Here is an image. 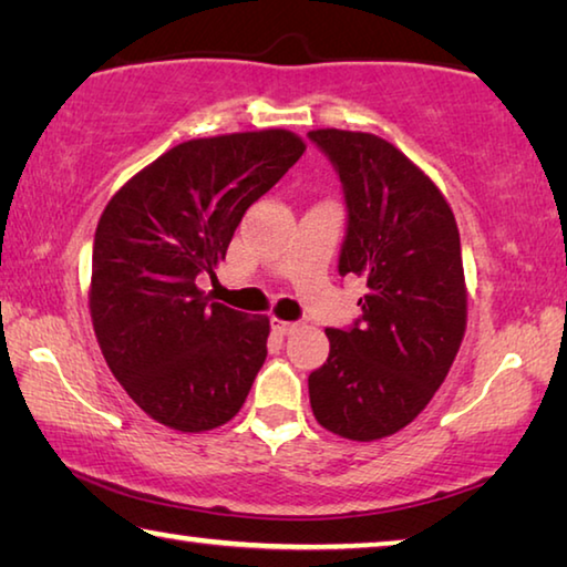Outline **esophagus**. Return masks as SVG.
<instances>
[{"label": "esophagus", "mask_w": 567, "mask_h": 567, "mask_svg": "<svg viewBox=\"0 0 567 567\" xmlns=\"http://www.w3.org/2000/svg\"><path fill=\"white\" fill-rule=\"evenodd\" d=\"M270 328H272V332H277V334H290L297 324L295 322H287V320H277V318H272L270 320Z\"/></svg>", "instance_id": "34e87169"}]
</instances>
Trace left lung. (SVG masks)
Wrapping results in <instances>:
<instances>
[{"mask_svg": "<svg viewBox=\"0 0 567 567\" xmlns=\"http://www.w3.org/2000/svg\"><path fill=\"white\" fill-rule=\"evenodd\" d=\"M338 172L348 227L340 275L368 282L360 318L328 328L310 405L330 433L370 443L415 420L465 334L467 295L453 209L433 179L368 132H307Z\"/></svg>", "mask_w": 567, "mask_h": 567, "instance_id": "left-lung-1", "label": "left lung"}]
</instances>
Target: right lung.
<instances>
[{"label":"right lung","mask_w":567,"mask_h":567,"mask_svg":"<svg viewBox=\"0 0 567 567\" xmlns=\"http://www.w3.org/2000/svg\"><path fill=\"white\" fill-rule=\"evenodd\" d=\"M287 130L172 147L110 199L92 245L90 312L112 375L152 420L203 433L233 420L267 358L270 320L209 302L197 275L302 157Z\"/></svg>","instance_id":"obj_1"}]
</instances>
